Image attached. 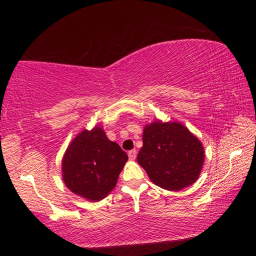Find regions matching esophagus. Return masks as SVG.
I'll list each match as a JSON object with an SVG mask.
<instances>
[{
    "label": "esophagus",
    "instance_id": "esophagus-1",
    "mask_svg": "<svg viewBox=\"0 0 256 256\" xmlns=\"http://www.w3.org/2000/svg\"><path fill=\"white\" fill-rule=\"evenodd\" d=\"M128 158L131 159V160H134L136 158V150H131V151H128Z\"/></svg>",
    "mask_w": 256,
    "mask_h": 256
}]
</instances>
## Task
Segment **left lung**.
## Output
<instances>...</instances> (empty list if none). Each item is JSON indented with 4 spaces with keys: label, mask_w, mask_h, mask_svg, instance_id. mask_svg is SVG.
<instances>
[{
    "label": "left lung",
    "mask_w": 256,
    "mask_h": 256,
    "mask_svg": "<svg viewBox=\"0 0 256 256\" xmlns=\"http://www.w3.org/2000/svg\"><path fill=\"white\" fill-rule=\"evenodd\" d=\"M142 140L136 159L152 183L168 190L196 183L204 162V149L188 128L178 122L154 120L144 126Z\"/></svg>",
    "instance_id": "left-lung-1"
}]
</instances>
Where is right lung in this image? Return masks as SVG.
<instances>
[{
  "mask_svg": "<svg viewBox=\"0 0 256 256\" xmlns=\"http://www.w3.org/2000/svg\"><path fill=\"white\" fill-rule=\"evenodd\" d=\"M128 154L102 128L84 130L73 138L62 160L66 188L89 201H100L115 188Z\"/></svg>",
  "mask_w": 256,
  "mask_h": 256,
  "instance_id": "obj_1",
  "label": "right lung"
}]
</instances>
